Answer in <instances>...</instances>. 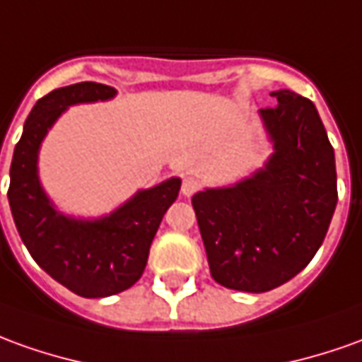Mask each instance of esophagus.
Returning <instances> with one entry per match:
<instances>
[{
    "label": "esophagus",
    "instance_id": "esophagus-1",
    "mask_svg": "<svg viewBox=\"0 0 362 362\" xmlns=\"http://www.w3.org/2000/svg\"><path fill=\"white\" fill-rule=\"evenodd\" d=\"M199 187H201V183H199L197 179H193V177H185V179H183V185H181V193L185 197H191L193 193L199 191Z\"/></svg>",
    "mask_w": 362,
    "mask_h": 362
}]
</instances>
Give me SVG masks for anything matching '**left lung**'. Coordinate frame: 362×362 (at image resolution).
<instances>
[{"label": "left lung", "mask_w": 362, "mask_h": 362, "mask_svg": "<svg viewBox=\"0 0 362 362\" xmlns=\"http://www.w3.org/2000/svg\"><path fill=\"white\" fill-rule=\"evenodd\" d=\"M260 110L272 156L250 177L193 195L211 276L262 293L298 276L315 256L337 206L335 151L313 102L276 90Z\"/></svg>", "instance_id": "1"}]
</instances>
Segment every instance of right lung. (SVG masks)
I'll return each mask as SVG.
<instances>
[{"label": "right lung", "instance_id": "add662e5", "mask_svg": "<svg viewBox=\"0 0 362 362\" xmlns=\"http://www.w3.org/2000/svg\"><path fill=\"white\" fill-rule=\"evenodd\" d=\"M116 90L78 82L49 92L25 119L9 169V206L17 233L51 278L82 298H108L141 278L159 223L175 203L181 179L139 189L110 214L76 218L61 213L39 179V149L54 122L74 104L106 102Z\"/></svg>", "mask_w": 362, "mask_h": 362}]
</instances>
